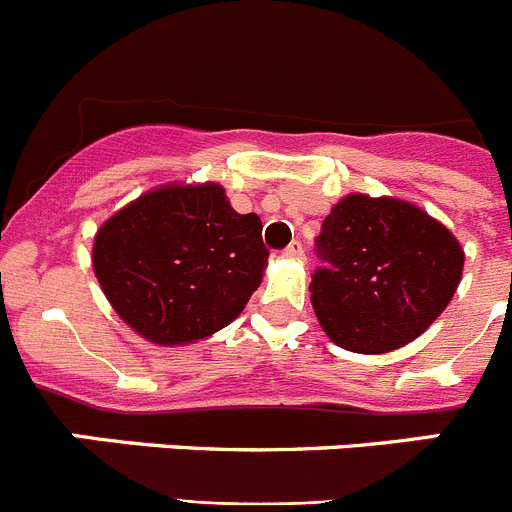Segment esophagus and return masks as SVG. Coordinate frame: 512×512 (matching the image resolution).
<instances>
[{
  "mask_svg": "<svg viewBox=\"0 0 512 512\" xmlns=\"http://www.w3.org/2000/svg\"><path fill=\"white\" fill-rule=\"evenodd\" d=\"M284 256H289V259H305V248H302L300 241H292L284 248Z\"/></svg>",
  "mask_w": 512,
  "mask_h": 512,
  "instance_id": "esophagus-1",
  "label": "esophagus"
}]
</instances>
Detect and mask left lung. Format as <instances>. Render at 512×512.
I'll return each instance as SVG.
<instances>
[{
  "label": "left lung",
  "instance_id": "8db88e82",
  "mask_svg": "<svg viewBox=\"0 0 512 512\" xmlns=\"http://www.w3.org/2000/svg\"><path fill=\"white\" fill-rule=\"evenodd\" d=\"M310 282L312 310L333 343L387 354L446 310L464 251L446 225L395 197L348 194L323 220Z\"/></svg>",
  "mask_w": 512,
  "mask_h": 512
}]
</instances>
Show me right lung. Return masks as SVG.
Instances as JSON below:
<instances>
[{
    "instance_id": "right-lung-1",
    "label": "right lung",
    "mask_w": 512,
    "mask_h": 512,
    "mask_svg": "<svg viewBox=\"0 0 512 512\" xmlns=\"http://www.w3.org/2000/svg\"><path fill=\"white\" fill-rule=\"evenodd\" d=\"M256 212L238 215L215 182L140 194L94 235L104 297L135 333L182 346L233 323L264 277Z\"/></svg>"
}]
</instances>
